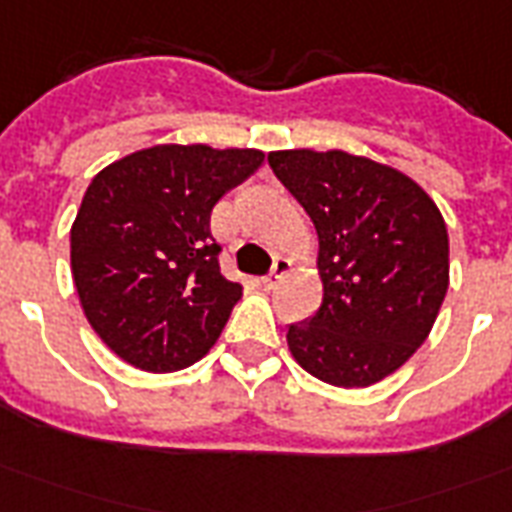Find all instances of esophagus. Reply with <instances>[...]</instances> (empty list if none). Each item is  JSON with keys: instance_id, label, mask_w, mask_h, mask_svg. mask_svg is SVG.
Returning <instances> with one entry per match:
<instances>
[{"instance_id": "1", "label": "esophagus", "mask_w": 512, "mask_h": 512, "mask_svg": "<svg viewBox=\"0 0 512 512\" xmlns=\"http://www.w3.org/2000/svg\"><path fill=\"white\" fill-rule=\"evenodd\" d=\"M289 267H292V264H289V259H275L270 275H264V286H267V289L278 286V283L283 281V275L289 272Z\"/></svg>"}]
</instances>
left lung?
<instances>
[{
  "mask_svg": "<svg viewBox=\"0 0 512 512\" xmlns=\"http://www.w3.org/2000/svg\"><path fill=\"white\" fill-rule=\"evenodd\" d=\"M270 166L319 234L322 305L289 352L333 387L395 374L431 333L450 283L447 226L404 171L343 149H278Z\"/></svg>",
  "mask_w": 512,
  "mask_h": 512,
  "instance_id": "1",
  "label": "left lung"
}]
</instances>
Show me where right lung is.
I'll return each instance as SVG.
<instances>
[{
    "label": "right lung",
    "mask_w": 512,
    "mask_h": 512,
    "mask_svg": "<svg viewBox=\"0 0 512 512\" xmlns=\"http://www.w3.org/2000/svg\"><path fill=\"white\" fill-rule=\"evenodd\" d=\"M261 160L248 147L155 144L89 182L70 270L87 322L128 365L171 374L215 346L242 286L220 275L210 215Z\"/></svg>",
    "instance_id": "add662e5"
}]
</instances>
